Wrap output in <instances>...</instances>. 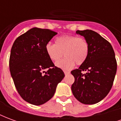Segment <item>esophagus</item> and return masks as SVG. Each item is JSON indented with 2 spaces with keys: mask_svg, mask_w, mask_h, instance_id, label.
Segmentation results:
<instances>
[{
  "mask_svg": "<svg viewBox=\"0 0 121 121\" xmlns=\"http://www.w3.org/2000/svg\"><path fill=\"white\" fill-rule=\"evenodd\" d=\"M64 73H65V74H69V73H70V72H69V71H64Z\"/></svg>",
  "mask_w": 121,
  "mask_h": 121,
  "instance_id": "obj_1",
  "label": "esophagus"
}]
</instances>
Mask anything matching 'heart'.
Returning a JSON list of instances; mask_svg holds the SVG:
<instances>
[{"label": "heart", "instance_id": "heart-1", "mask_svg": "<svg viewBox=\"0 0 121 121\" xmlns=\"http://www.w3.org/2000/svg\"><path fill=\"white\" fill-rule=\"evenodd\" d=\"M45 51L48 58L53 61H58L63 56V60L56 63L62 69H70L76 63L80 65L85 63L89 54V45L83 37L75 35H64L57 37L55 45L47 43Z\"/></svg>", "mask_w": 121, "mask_h": 121}]
</instances>
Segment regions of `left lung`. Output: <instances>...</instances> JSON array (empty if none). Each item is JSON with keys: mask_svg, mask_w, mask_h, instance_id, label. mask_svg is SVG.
<instances>
[{"mask_svg": "<svg viewBox=\"0 0 121 121\" xmlns=\"http://www.w3.org/2000/svg\"><path fill=\"white\" fill-rule=\"evenodd\" d=\"M76 34L88 43L89 54L85 63L71 71L74 77L72 92L82 104H96L107 96L113 86L117 66L114 50L106 39L93 30H77Z\"/></svg>", "mask_w": 121, "mask_h": 121, "instance_id": "8db88e82", "label": "left lung"}]
</instances>
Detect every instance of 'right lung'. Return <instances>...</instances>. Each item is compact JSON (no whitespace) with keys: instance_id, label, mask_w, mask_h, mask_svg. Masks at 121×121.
<instances>
[{"instance_id":"add662e5","label":"right lung","mask_w":121,"mask_h":121,"mask_svg":"<svg viewBox=\"0 0 121 121\" xmlns=\"http://www.w3.org/2000/svg\"><path fill=\"white\" fill-rule=\"evenodd\" d=\"M56 34L49 29L33 28L13 44L9 61L11 76L20 96L30 104L39 106L48 101L65 76L45 51L46 44Z\"/></svg>"}]
</instances>
